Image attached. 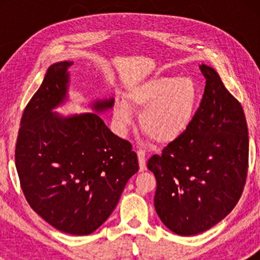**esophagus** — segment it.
Wrapping results in <instances>:
<instances>
[{
	"label": "esophagus",
	"instance_id": "34e87169",
	"mask_svg": "<svg viewBox=\"0 0 260 260\" xmlns=\"http://www.w3.org/2000/svg\"><path fill=\"white\" fill-rule=\"evenodd\" d=\"M137 156H138V163H140V172H145L147 170V157H145V151L143 150H138L137 151Z\"/></svg>",
	"mask_w": 260,
	"mask_h": 260
}]
</instances>
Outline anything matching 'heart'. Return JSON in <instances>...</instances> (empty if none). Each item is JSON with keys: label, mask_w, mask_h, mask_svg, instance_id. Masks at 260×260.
<instances>
[{"label": "heart", "mask_w": 260, "mask_h": 260, "mask_svg": "<svg viewBox=\"0 0 260 260\" xmlns=\"http://www.w3.org/2000/svg\"><path fill=\"white\" fill-rule=\"evenodd\" d=\"M199 88L191 78L158 76L130 87L125 103L112 106V122L119 134H125L133 112L140 111V125L159 145L173 143L189 129L197 111Z\"/></svg>", "instance_id": "1"}]
</instances>
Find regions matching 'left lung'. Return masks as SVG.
<instances>
[{
    "label": "left lung",
    "instance_id": "obj_1",
    "mask_svg": "<svg viewBox=\"0 0 260 260\" xmlns=\"http://www.w3.org/2000/svg\"><path fill=\"white\" fill-rule=\"evenodd\" d=\"M205 93L189 129L149 158L157 182L155 209L179 236H195L226 218L247 175L248 131L240 103L205 63Z\"/></svg>",
    "mask_w": 260,
    "mask_h": 260
}]
</instances>
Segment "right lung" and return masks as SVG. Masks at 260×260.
I'll return each instance as SVG.
<instances>
[{
    "label": "right lung",
    "instance_id": "add662e5",
    "mask_svg": "<svg viewBox=\"0 0 260 260\" xmlns=\"http://www.w3.org/2000/svg\"><path fill=\"white\" fill-rule=\"evenodd\" d=\"M73 61L48 67L21 119L15 165L30 207L63 233L87 236L106 221L125 184L138 172L136 152L98 113L115 99H94L93 112H53L70 101Z\"/></svg>",
    "mask_w": 260,
    "mask_h": 260
}]
</instances>
